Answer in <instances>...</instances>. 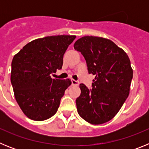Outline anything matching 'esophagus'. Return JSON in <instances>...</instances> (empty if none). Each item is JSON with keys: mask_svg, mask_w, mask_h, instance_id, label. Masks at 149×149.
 I'll return each mask as SVG.
<instances>
[{"mask_svg": "<svg viewBox=\"0 0 149 149\" xmlns=\"http://www.w3.org/2000/svg\"><path fill=\"white\" fill-rule=\"evenodd\" d=\"M71 81H72V85H74V86H77V85L79 84L78 81H75V80H74V79H72V80H71Z\"/></svg>", "mask_w": 149, "mask_h": 149, "instance_id": "1", "label": "esophagus"}]
</instances>
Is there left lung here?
I'll return each instance as SVG.
<instances>
[{"mask_svg":"<svg viewBox=\"0 0 149 149\" xmlns=\"http://www.w3.org/2000/svg\"><path fill=\"white\" fill-rule=\"evenodd\" d=\"M74 48L86 60L89 74L95 76L92 89L80 84L77 113L93 125L111 120L129 95L133 69L127 54L113 42L98 36L77 39Z\"/></svg>","mask_w":149,"mask_h":149,"instance_id":"8db88e82","label":"left lung"}]
</instances>
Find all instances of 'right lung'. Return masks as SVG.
<instances>
[{"instance_id": "right-lung-1", "label": "right lung", "mask_w": 149, "mask_h": 149, "mask_svg": "<svg viewBox=\"0 0 149 149\" xmlns=\"http://www.w3.org/2000/svg\"><path fill=\"white\" fill-rule=\"evenodd\" d=\"M75 36H46L27 43L12 61L11 83L20 108L29 119L43 121L56 113L69 79H52Z\"/></svg>"}]
</instances>
